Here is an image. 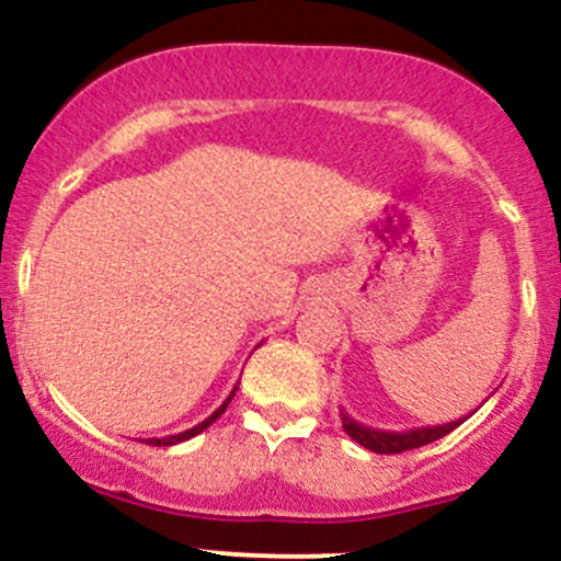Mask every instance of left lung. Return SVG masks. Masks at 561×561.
<instances>
[{
  "instance_id": "1",
  "label": "left lung",
  "mask_w": 561,
  "mask_h": 561,
  "mask_svg": "<svg viewBox=\"0 0 561 561\" xmlns=\"http://www.w3.org/2000/svg\"><path fill=\"white\" fill-rule=\"evenodd\" d=\"M458 424H463V419L450 421V424H439V426H421V430H411V432H383V430H370V426L357 424L355 419H350L347 413L342 411L344 432H347L357 445H363V448H368L374 453H383V456H389V453H405V450L421 448V445H430V443H434V439L450 434Z\"/></svg>"
}]
</instances>
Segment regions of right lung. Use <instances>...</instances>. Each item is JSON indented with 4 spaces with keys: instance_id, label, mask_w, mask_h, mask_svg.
I'll return each mask as SVG.
<instances>
[{
    "instance_id": "1",
    "label": "right lung",
    "mask_w": 561,
    "mask_h": 561,
    "mask_svg": "<svg viewBox=\"0 0 561 561\" xmlns=\"http://www.w3.org/2000/svg\"><path fill=\"white\" fill-rule=\"evenodd\" d=\"M236 389H238V387H236ZM236 389H232V392H230V398L225 400L222 405H219L217 411H214L209 419H204V421H201L198 426H193V430H187V432H180V434H169V437H150V439H145V443H148V445H156V448H167V445H178V443H185V439L196 437V434H201V432L206 430V426H211L214 421H217L219 416H222V413H225V408H228V402H230L232 398H236Z\"/></svg>"
}]
</instances>
